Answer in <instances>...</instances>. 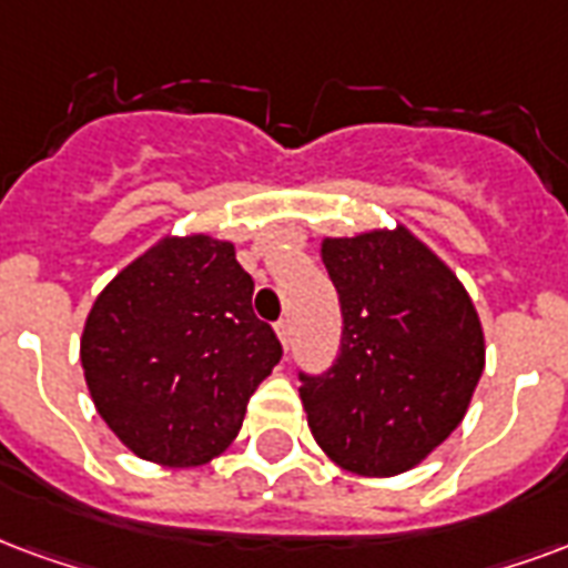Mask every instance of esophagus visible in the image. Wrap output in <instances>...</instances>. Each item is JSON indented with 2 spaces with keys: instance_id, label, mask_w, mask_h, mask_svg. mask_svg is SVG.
<instances>
[{
  "instance_id": "1",
  "label": "esophagus",
  "mask_w": 568,
  "mask_h": 568,
  "mask_svg": "<svg viewBox=\"0 0 568 568\" xmlns=\"http://www.w3.org/2000/svg\"><path fill=\"white\" fill-rule=\"evenodd\" d=\"M276 337H280V343L288 348V339H292V325H288V318H280V322H276Z\"/></svg>"
}]
</instances>
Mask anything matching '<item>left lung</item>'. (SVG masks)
<instances>
[{"mask_svg":"<svg viewBox=\"0 0 568 568\" xmlns=\"http://www.w3.org/2000/svg\"><path fill=\"white\" fill-rule=\"evenodd\" d=\"M322 262L339 295L343 337L327 373H297L310 430L348 473H406L464 422L481 379L476 306L403 225L325 237Z\"/></svg>","mask_w":568,"mask_h":568,"instance_id":"left-lung-1","label":"left lung"}]
</instances>
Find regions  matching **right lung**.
<instances>
[{"instance_id":"right-lung-1","label":"right lung","mask_w":568,"mask_h":568,"mask_svg":"<svg viewBox=\"0 0 568 568\" xmlns=\"http://www.w3.org/2000/svg\"><path fill=\"white\" fill-rule=\"evenodd\" d=\"M234 243L162 237L104 285L81 337L95 409L144 460L201 466L237 436L283 346L252 313Z\"/></svg>"}]
</instances>
